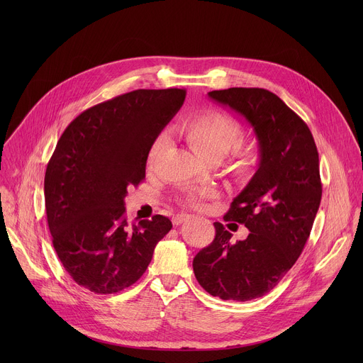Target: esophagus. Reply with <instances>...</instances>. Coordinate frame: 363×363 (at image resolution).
<instances>
[{
	"label": "esophagus",
	"instance_id": "obj_1",
	"mask_svg": "<svg viewBox=\"0 0 363 363\" xmlns=\"http://www.w3.org/2000/svg\"><path fill=\"white\" fill-rule=\"evenodd\" d=\"M189 218H191V216H189V214H184V213H181V214H177V216H174V217H172V224H174V225H179V224H182V223L188 221Z\"/></svg>",
	"mask_w": 363,
	"mask_h": 363
}]
</instances>
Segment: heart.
Returning a JSON list of instances; mask_svg holds the SVG:
<instances>
[{"mask_svg": "<svg viewBox=\"0 0 363 363\" xmlns=\"http://www.w3.org/2000/svg\"><path fill=\"white\" fill-rule=\"evenodd\" d=\"M182 133L186 138L191 147L203 160H221L228 153L238 136V125L227 115L216 111L202 112L188 118L182 126ZM167 135H160L152 143L147 153V165H153L158 155L162 152L167 143ZM254 161V153L247 150L241 155V167H247ZM214 191H195L185 196L188 205L199 208L206 198H213Z\"/></svg>", "mask_w": 363, "mask_h": 363, "instance_id": "1", "label": "heart"}]
</instances>
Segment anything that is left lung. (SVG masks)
<instances>
[{
    "label": "left lung",
    "instance_id": "left-lung-1",
    "mask_svg": "<svg viewBox=\"0 0 363 363\" xmlns=\"http://www.w3.org/2000/svg\"><path fill=\"white\" fill-rule=\"evenodd\" d=\"M208 96L251 125L260 164L224 217L250 234L231 242L233 234L214 223L216 238L192 267L211 296L247 301L273 290L304 248L322 199L319 153L307 125L274 93L231 87Z\"/></svg>",
    "mask_w": 363,
    "mask_h": 363
}]
</instances>
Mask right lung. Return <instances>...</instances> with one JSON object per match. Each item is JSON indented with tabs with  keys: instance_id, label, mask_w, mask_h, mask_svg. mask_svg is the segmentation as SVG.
Here are the masks:
<instances>
[{
	"instance_id": "add662e5",
	"label": "right lung",
	"mask_w": 363,
	"mask_h": 363,
	"mask_svg": "<svg viewBox=\"0 0 363 363\" xmlns=\"http://www.w3.org/2000/svg\"><path fill=\"white\" fill-rule=\"evenodd\" d=\"M184 100V89L133 90L84 111L60 136L44 177L45 213L79 286L97 294L132 286L172 228L164 216L130 225L125 196L145 178L149 149Z\"/></svg>"
}]
</instances>
